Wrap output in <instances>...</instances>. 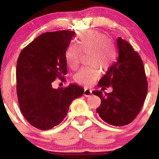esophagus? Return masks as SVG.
I'll return each instance as SVG.
<instances>
[{
	"label": "esophagus",
	"instance_id": "34e87169",
	"mask_svg": "<svg viewBox=\"0 0 159 159\" xmlns=\"http://www.w3.org/2000/svg\"><path fill=\"white\" fill-rule=\"evenodd\" d=\"M92 95V90H88V89H84V96L86 97H89Z\"/></svg>",
	"mask_w": 159,
	"mask_h": 159
}]
</instances>
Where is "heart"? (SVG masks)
Here are the masks:
<instances>
[{
    "label": "heart",
    "instance_id": "obj_1",
    "mask_svg": "<svg viewBox=\"0 0 159 159\" xmlns=\"http://www.w3.org/2000/svg\"><path fill=\"white\" fill-rule=\"evenodd\" d=\"M106 36L96 30H84L77 38V45H70L66 52V59L69 66L77 68L79 64L81 53H87V61L90 66L82 67L75 75L74 78L78 83L86 86L93 84L99 78L100 69L97 64L106 67L111 60L110 43ZM109 48L106 51L105 49Z\"/></svg>",
    "mask_w": 159,
    "mask_h": 159
}]
</instances>
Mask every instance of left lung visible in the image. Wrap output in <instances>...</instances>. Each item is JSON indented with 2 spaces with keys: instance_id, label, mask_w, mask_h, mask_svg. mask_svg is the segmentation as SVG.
<instances>
[{
  "instance_id": "1",
  "label": "left lung",
  "mask_w": 159,
  "mask_h": 159,
  "mask_svg": "<svg viewBox=\"0 0 159 159\" xmlns=\"http://www.w3.org/2000/svg\"><path fill=\"white\" fill-rule=\"evenodd\" d=\"M118 57L107 69L98 86L102 90L111 86L110 93L95 90L101 98L96 112L104 121L114 126L128 125L135 119L147 93V81L143 63L139 54L128 42L116 39Z\"/></svg>"
}]
</instances>
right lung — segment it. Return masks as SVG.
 I'll return each instance as SVG.
<instances>
[{
	"mask_svg": "<svg viewBox=\"0 0 159 159\" xmlns=\"http://www.w3.org/2000/svg\"><path fill=\"white\" fill-rule=\"evenodd\" d=\"M74 31L48 32L36 38L20 53L16 66V91L20 109L30 125L48 130L63 121L84 88L69 84L54 89L57 78L67 73L66 52Z\"/></svg>",
	"mask_w": 159,
	"mask_h": 159,
	"instance_id": "obj_1",
	"label": "right lung"
}]
</instances>
